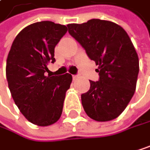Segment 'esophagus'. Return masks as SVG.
I'll list each match as a JSON object with an SVG mask.
<instances>
[{"label":"esophagus","mask_w":150,"mask_h":150,"mask_svg":"<svg viewBox=\"0 0 150 150\" xmlns=\"http://www.w3.org/2000/svg\"><path fill=\"white\" fill-rule=\"evenodd\" d=\"M78 78V76H73V79L74 80H76Z\"/></svg>","instance_id":"1"}]
</instances>
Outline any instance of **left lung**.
Returning a JSON list of instances; mask_svg holds the SVG:
<instances>
[{"label":"left lung","mask_w":150,"mask_h":150,"mask_svg":"<svg viewBox=\"0 0 150 150\" xmlns=\"http://www.w3.org/2000/svg\"><path fill=\"white\" fill-rule=\"evenodd\" d=\"M67 28L99 66V81H90V90L81 95L85 113L99 122L116 118L132 98L139 74L138 54L129 35L117 24L95 18Z\"/></svg>","instance_id":"1"}]
</instances>
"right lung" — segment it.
Masks as SVG:
<instances>
[{"label": "right lung", "mask_w": 150, "mask_h": 150, "mask_svg": "<svg viewBox=\"0 0 150 150\" xmlns=\"http://www.w3.org/2000/svg\"><path fill=\"white\" fill-rule=\"evenodd\" d=\"M66 25L51 21L27 25L16 36L7 58L6 77L15 104L25 118L39 126L55 124L61 116L72 76H45L54 63V49Z\"/></svg>", "instance_id": "obj_1"}]
</instances>
